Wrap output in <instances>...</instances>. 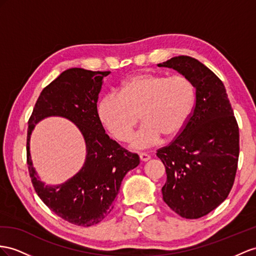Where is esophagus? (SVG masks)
<instances>
[{"mask_svg": "<svg viewBox=\"0 0 256 256\" xmlns=\"http://www.w3.org/2000/svg\"><path fill=\"white\" fill-rule=\"evenodd\" d=\"M140 160L142 162H146V161H148L150 159V156L148 154H146V152H142V154H140Z\"/></svg>", "mask_w": 256, "mask_h": 256, "instance_id": "esophagus-1", "label": "esophagus"}]
</instances>
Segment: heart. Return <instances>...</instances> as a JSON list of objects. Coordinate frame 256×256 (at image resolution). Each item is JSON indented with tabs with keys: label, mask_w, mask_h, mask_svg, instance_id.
<instances>
[{
	"label": "heart",
	"mask_w": 256,
	"mask_h": 256,
	"mask_svg": "<svg viewBox=\"0 0 256 256\" xmlns=\"http://www.w3.org/2000/svg\"><path fill=\"white\" fill-rule=\"evenodd\" d=\"M194 88L182 76H166L142 72L124 80L119 94L109 93L98 102L100 121L116 140L126 142L140 121L142 126L130 137V147L145 149L163 135L172 138L187 124L194 104Z\"/></svg>",
	"instance_id": "obj_1"
}]
</instances>
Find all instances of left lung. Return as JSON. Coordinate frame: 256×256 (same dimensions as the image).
Segmentation results:
<instances>
[{
  "label": "left lung",
  "mask_w": 256,
  "mask_h": 256,
  "mask_svg": "<svg viewBox=\"0 0 256 256\" xmlns=\"http://www.w3.org/2000/svg\"><path fill=\"white\" fill-rule=\"evenodd\" d=\"M159 67L176 70L196 88V104L182 133L156 156L166 166L163 200L182 218L206 215L234 185L239 158V128L224 84L206 66L176 56Z\"/></svg>",
  "instance_id": "1"
}]
</instances>
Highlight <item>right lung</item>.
<instances>
[{
	"label": "right lung",
	"mask_w": 256,
	"mask_h": 256,
	"mask_svg": "<svg viewBox=\"0 0 256 256\" xmlns=\"http://www.w3.org/2000/svg\"><path fill=\"white\" fill-rule=\"evenodd\" d=\"M109 71L70 68L45 88L29 119L27 163L38 196L52 211L71 224L88 227L102 222L114 208L121 182L140 164V156L122 148L104 133L97 112L102 78ZM48 116H62L82 134L87 156L82 170L60 186H45L38 178L30 154L35 124Z\"/></svg>",
	"instance_id": "right-lung-1"
}]
</instances>
